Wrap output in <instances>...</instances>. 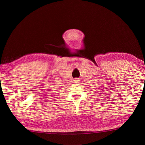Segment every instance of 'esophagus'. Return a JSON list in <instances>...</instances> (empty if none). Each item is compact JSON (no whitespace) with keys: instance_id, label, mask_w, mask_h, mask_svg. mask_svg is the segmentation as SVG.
Returning <instances> with one entry per match:
<instances>
[{"instance_id":"34e87169","label":"esophagus","mask_w":145,"mask_h":145,"mask_svg":"<svg viewBox=\"0 0 145 145\" xmlns=\"http://www.w3.org/2000/svg\"><path fill=\"white\" fill-rule=\"evenodd\" d=\"M79 82H80V80H79V79L78 78H75V80H74V82L75 83H79Z\"/></svg>"}]
</instances>
